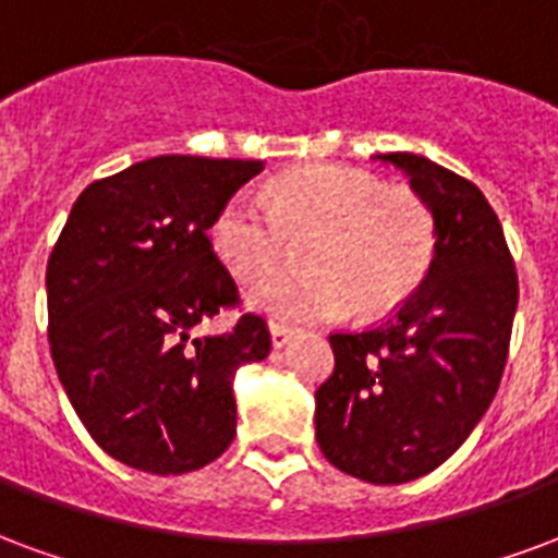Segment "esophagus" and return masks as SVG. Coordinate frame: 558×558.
<instances>
[{"label": "esophagus", "instance_id": "1", "mask_svg": "<svg viewBox=\"0 0 558 558\" xmlns=\"http://www.w3.org/2000/svg\"><path fill=\"white\" fill-rule=\"evenodd\" d=\"M291 339H294V329L279 327V324H274V327H270V341H274L276 351H279V348H284V344H288Z\"/></svg>", "mask_w": 558, "mask_h": 558}]
</instances>
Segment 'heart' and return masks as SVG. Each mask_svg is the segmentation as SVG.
Wrapping results in <instances>:
<instances>
[{"mask_svg": "<svg viewBox=\"0 0 558 558\" xmlns=\"http://www.w3.org/2000/svg\"><path fill=\"white\" fill-rule=\"evenodd\" d=\"M207 240L246 282L279 270L288 240H312L303 255L308 276H279L250 291V306L279 324L389 315L416 294L437 258L428 202L341 162L282 174L264 198L234 193L210 219Z\"/></svg>", "mask_w": 558, "mask_h": 558, "instance_id": "obj_1", "label": "heart"}]
</instances>
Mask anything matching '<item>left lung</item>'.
I'll list each match as a JSON object with an SVG mask.
<instances>
[{
	"label": "left lung",
	"instance_id": "8db88e82",
	"mask_svg": "<svg viewBox=\"0 0 558 558\" xmlns=\"http://www.w3.org/2000/svg\"><path fill=\"white\" fill-rule=\"evenodd\" d=\"M377 160L401 169L428 202L437 258L392 318L329 336L336 368L315 392V437L341 473L404 485L451 458L490 408L508 360L518 274L473 181L408 150Z\"/></svg>",
	"mask_w": 558,
	"mask_h": 558
}]
</instances>
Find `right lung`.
<instances>
[{
    "label": "right lung",
    "instance_id": "right-lung-1",
    "mask_svg": "<svg viewBox=\"0 0 558 558\" xmlns=\"http://www.w3.org/2000/svg\"><path fill=\"white\" fill-rule=\"evenodd\" d=\"M262 160L166 154L88 184L47 262L50 353L109 458L154 475L202 470L238 434L234 372L270 353L262 315L222 336L202 320L240 306L207 226Z\"/></svg>",
    "mask_w": 558,
    "mask_h": 558
}]
</instances>
